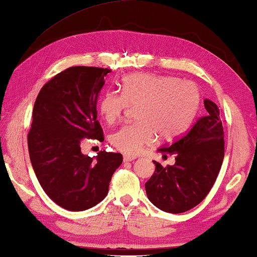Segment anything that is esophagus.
Listing matches in <instances>:
<instances>
[{
	"label": "esophagus",
	"instance_id": "obj_1",
	"mask_svg": "<svg viewBox=\"0 0 257 257\" xmlns=\"http://www.w3.org/2000/svg\"><path fill=\"white\" fill-rule=\"evenodd\" d=\"M137 157H134V156H128V155H126V156H124V162H132V161H134V159H136Z\"/></svg>",
	"mask_w": 257,
	"mask_h": 257
}]
</instances>
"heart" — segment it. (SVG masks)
<instances>
[{
    "mask_svg": "<svg viewBox=\"0 0 257 257\" xmlns=\"http://www.w3.org/2000/svg\"><path fill=\"white\" fill-rule=\"evenodd\" d=\"M128 104H139L136 124L113 132L111 145L126 155H137L159 137L173 139L190 126L198 111L200 92L193 82L176 77L140 73L128 75L121 83V94L108 90L101 94L98 110L104 121L120 118Z\"/></svg>",
    "mask_w": 257,
    "mask_h": 257,
    "instance_id": "obj_1",
    "label": "heart"
}]
</instances>
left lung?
<instances>
[{"label": "left lung", "instance_id": "8db88e82", "mask_svg": "<svg viewBox=\"0 0 257 257\" xmlns=\"http://www.w3.org/2000/svg\"><path fill=\"white\" fill-rule=\"evenodd\" d=\"M205 116L190 131L171 146L163 147V154L175 155L173 166L163 167L154 162L156 170L146 182L148 199L164 212H187L203 201L211 191L224 158V132L220 109L205 99Z\"/></svg>", "mask_w": 257, "mask_h": 257}]
</instances>
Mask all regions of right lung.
Segmentation results:
<instances>
[{"label": "right lung", "instance_id": "right-lung-1", "mask_svg": "<svg viewBox=\"0 0 257 257\" xmlns=\"http://www.w3.org/2000/svg\"><path fill=\"white\" fill-rule=\"evenodd\" d=\"M110 69L70 67L42 87L28 133L32 166L46 195L60 207L81 212L108 193L109 182L123 163L121 154H82L83 139L103 140L96 102Z\"/></svg>", "mask_w": 257, "mask_h": 257}]
</instances>
